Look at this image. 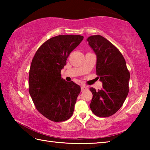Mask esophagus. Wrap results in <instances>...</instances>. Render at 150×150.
<instances>
[{
	"mask_svg": "<svg viewBox=\"0 0 150 150\" xmlns=\"http://www.w3.org/2000/svg\"><path fill=\"white\" fill-rule=\"evenodd\" d=\"M87 89H88V88L87 87H85V85L81 86V91H85Z\"/></svg>",
	"mask_w": 150,
	"mask_h": 150,
	"instance_id": "obj_1",
	"label": "esophagus"
}]
</instances>
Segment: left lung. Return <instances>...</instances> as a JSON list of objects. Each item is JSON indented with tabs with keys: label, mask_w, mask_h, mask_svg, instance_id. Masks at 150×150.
<instances>
[{
	"label": "left lung",
	"mask_w": 150,
	"mask_h": 150,
	"mask_svg": "<svg viewBox=\"0 0 150 150\" xmlns=\"http://www.w3.org/2000/svg\"><path fill=\"white\" fill-rule=\"evenodd\" d=\"M87 40L96 55V72L103 83L100 90L90 88L93 93L90 108L98 117H108L115 114L126 100L130 72L123 55L108 40L95 35Z\"/></svg>",
	"instance_id": "1"
}]
</instances>
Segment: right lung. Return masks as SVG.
I'll use <instances>...</instances> for the list:
<instances>
[{"label":"right lung","instance_id":"add662e5","mask_svg":"<svg viewBox=\"0 0 150 150\" xmlns=\"http://www.w3.org/2000/svg\"><path fill=\"white\" fill-rule=\"evenodd\" d=\"M83 40L80 35H59L45 42L35 52L29 71V93L35 108L49 120L71 117L81 87L61 77L70 53Z\"/></svg>","mask_w":150,"mask_h":150}]
</instances>
